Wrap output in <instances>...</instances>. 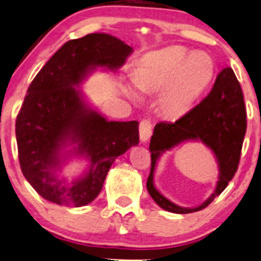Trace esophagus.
I'll use <instances>...</instances> for the list:
<instances>
[{"mask_svg": "<svg viewBox=\"0 0 261 261\" xmlns=\"http://www.w3.org/2000/svg\"><path fill=\"white\" fill-rule=\"evenodd\" d=\"M151 131H153V127H151V123L148 119H143L140 123V138L142 142H146L149 140L151 136Z\"/></svg>", "mask_w": 261, "mask_h": 261, "instance_id": "1", "label": "esophagus"}]
</instances>
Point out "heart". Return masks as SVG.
Returning <instances> with one entry per match:
<instances>
[{"mask_svg":"<svg viewBox=\"0 0 261 261\" xmlns=\"http://www.w3.org/2000/svg\"><path fill=\"white\" fill-rule=\"evenodd\" d=\"M213 74L214 64L210 55L190 54L174 45L144 55L135 71L134 83L142 92H161V110L170 117H179L194 106ZM128 94L135 96L131 89Z\"/></svg>","mask_w":261,"mask_h":261,"instance_id":"b5f03b06","label":"heart"}]
</instances>
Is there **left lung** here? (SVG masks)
Wrapping results in <instances>:
<instances>
[{
	"label": "left lung",
	"mask_w": 261,
	"mask_h": 261,
	"mask_svg": "<svg viewBox=\"0 0 261 261\" xmlns=\"http://www.w3.org/2000/svg\"><path fill=\"white\" fill-rule=\"evenodd\" d=\"M247 130V114L241 85L231 67L219 72L210 94L183 117L167 123L161 121L154 127L150 138V173L147 189L161 208L172 213H193L203 210L222 194L235 176L241 159L243 138ZM200 139L211 147L219 160L220 177L215 193L203 204L194 209H184L171 203L156 190L152 183L156 160L165 150L186 140Z\"/></svg>",
	"instance_id": "obj_1"
}]
</instances>
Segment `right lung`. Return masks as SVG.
Listing matches in <instances>:
<instances>
[{"mask_svg":"<svg viewBox=\"0 0 261 261\" xmlns=\"http://www.w3.org/2000/svg\"><path fill=\"white\" fill-rule=\"evenodd\" d=\"M133 48L107 34H89L66 42L28 89L15 121L22 174L43 199L81 207L96 199L115 158L138 144V121H108L85 103L74 87L97 66L118 70ZM77 143L91 167L67 182L56 176L60 150Z\"/></svg>","mask_w":261,"mask_h":261,"instance_id":"obj_1","label":"right lung"}]
</instances>
